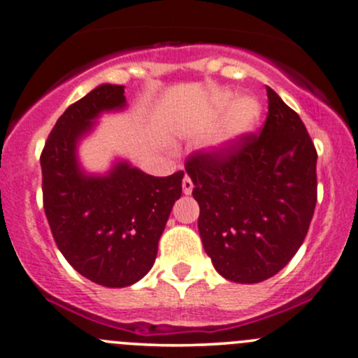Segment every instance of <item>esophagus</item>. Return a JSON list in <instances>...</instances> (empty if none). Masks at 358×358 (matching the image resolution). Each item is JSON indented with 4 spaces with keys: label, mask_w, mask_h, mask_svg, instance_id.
<instances>
[{
    "label": "esophagus",
    "mask_w": 358,
    "mask_h": 358,
    "mask_svg": "<svg viewBox=\"0 0 358 358\" xmlns=\"http://www.w3.org/2000/svg\"><path fill=\"white\" fill-rule=\"evenodd\" d=\"M182 188H183V194L185 195L192 194V190H194V183H192L190 176L185 175V178H183V182H182Z\"/></svg>",
    "instance_id": "34e87169"
}]
</instances>
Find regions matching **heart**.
Listing matches in <instances>:
<instances>
[{
  "instance_id": "1",
  "label": "heart",
  "mask_w": 358,
  "mask_h": 358,
  "mask_svg": "<svg viewBox=\"0 0 358 358\" xmlns=\"http://www.w3.org/2000/svg\"><path fill=\"white\" fill-rule=\"evenodd\" d=\"M219 113H229L224 124L222 132L215 139V148L233 149L241 141L253 134L262 122V105L260 101L251 96H239L238 93L224 92L217 98Z\"/></svg>"
}]
</instances>
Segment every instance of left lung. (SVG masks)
<instances>
[{"mask_svg":"<svg viewBox=\"0 0 358 358\" xmlns=\"http://www.w3.org/2000/svg\"><path fill=\"white\" fill-rule=\"evenodd\" d=\"M260 136L226 155H195L185 170L199 202V233L226 280L258 284L301 248L316 207V149L301 117L266 88Z\"/></svg>","mask_w":358,"mask_h":358,"instance_id":"1","label":"left lung"}]
</instances>
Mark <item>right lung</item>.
Returning <instances> with one entry per match:
<instances>
[{"mask_svg": "<svg viewBox=\"0 0 358 358\" xmlns=\"http://www.w3.org/2000/svg\"><path fill=\"white\" fill-rule=\"evenodd\" d=\"M125 108L124 86H96L59 117L41 156L44 210L57 248L76 272L112 289L136 284L155 265L183 180V171L152 176L120 158L105 173L85 170L81 141L103 113Z\"/></svg>", "mask_w": 358, "mask_h": 358, "instance_id": "add662e5", "label": "right lung"}]
</instances>
